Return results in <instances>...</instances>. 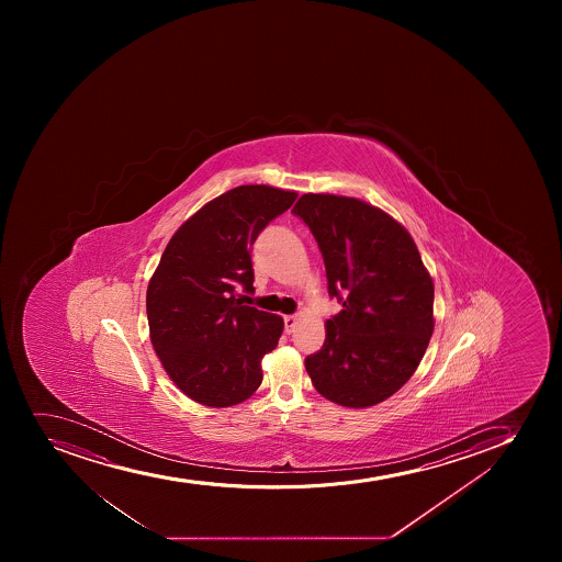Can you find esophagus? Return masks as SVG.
<instances>
[{
    "mask_svg": "<svg viewBox=\"0 0 562 562\" xmlns=\"http://www.w3.org/2000/svg\"><path fill=\"white\" fill-rule=\"evenodd\" d=\"M296 323H299V318H296V315H285V331H288V334H293V329H295Z\"/></svg>",
    "mask_w": 562,
    "mask_h": 562,
    "instance_id": "esophagus-1",
    "label": "esophagus"
}]
</instances>
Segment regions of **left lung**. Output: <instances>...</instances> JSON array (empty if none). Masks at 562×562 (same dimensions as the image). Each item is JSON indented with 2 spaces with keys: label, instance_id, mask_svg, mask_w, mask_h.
Returning <instances> with one entry per match:
<instances>
[{
  "label": "left lung",
  "instance_id": "obj_1",
  "mask_svg": "<svg viewBox=\"0 0 562 562\" xmlns=\"http://www.w3.org/2000/svg\"><path fill=\"white\" fill-rule=\"evenodd\" d=\"M293 214L323 252L329 296L342 310L306 357L318 394L367 408L389 400L419 367L434 331L432 278L403 225L346 195L304 194Z\"/></svg>",
  "mask_w": 562,
  "mask_h": 562
}]
</instances>
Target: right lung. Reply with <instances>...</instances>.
I'll return each mask as SVG.
<instances>
[{
	"label": "right lung",
	"instance_id": "add662e5",
	"mask_svg": "<svg viewBox=\"0 0 562 562\" xmlns=\"http://www.w3.org/2000/svg\"><path fill=\"white\" fill-rule=\"evenodd\" d=\"M296 192L241 184L201 206L176 231L146 291L150 339L184 395L223 408L260 386L261 359L274 350L284 321L244 306L252 291L250 247Z\"/></svg>",
	"mask_w": 562,
	"mask_h": 562
}]
</instances>
